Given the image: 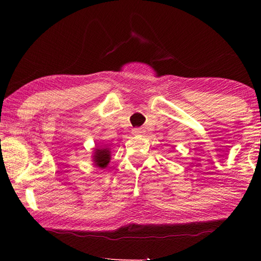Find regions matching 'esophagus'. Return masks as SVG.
Wrapping results in <instances>:
<instances>
[{"instance_id":"esophagus-1","label":"esophagus","mask_w":261,"mask_h":261,"mask_svg":"<svg viewBox=\"0 0 261 261\" xmlns=\"http://www.w3.org/2000/svg\"><path fill=\"white\" fill-rule=\"evenodd\" d=\"M143 134V130L141 129V127H136V129L132 130V135L134 136H140Z\"/></svg>"}]
</instances>
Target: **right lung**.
<instances>
[{
  "label": "right lung",
  "instance_id": "1",
  "mask_svg": "<svg viewBox=\"0 0 261 261\" xmlns=\"http://www.w3.org/2000/svg\"><path fill=\"white\" fill-rule=\"evenodd\" d=\"M111 160V149L108 147L97 146L93 148L92 153V162L95 167L101 169H105L109 166Z\"/></svg>",
  "mask_w": 261,
  "mask_h": 261
}]
</instances>
